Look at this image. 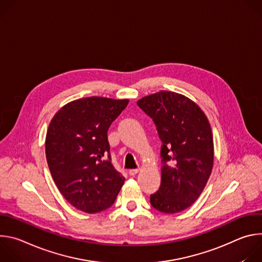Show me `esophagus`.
Here are the masks:
<instances>
[{
  "mask_svg": "<svg viewBox=\"0 0 262 262\" xmlns=\"http://www.w3.org/2000/svg\"><path fill=\"white\" fill-rule=\"evenodd\" d=\"M138 172H139V169H132V170L128 171V173H129L130 176H135Z\"/></svg>",
  "mask_w": 262,
  "mask_h": 262,
  "instance_id": "obj_1",
  "label": "esophagus"
}]
</instances>
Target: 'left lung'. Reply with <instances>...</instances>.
<instances>
[{
    "label": "left lung",
    "instance_id": "1",
    "mask_svg": "<svg viewBox=\"0 0 262 262\" xmlns=\"http://www.w3.org/2000/svg\"><path fill=\"white\" fill-rule=\"evenodd\" d=\"M137 104L154 120L162 141V182L150 203L161 212H180L198 199L211 174L208 119L197 103L171 91L145 96Z\"/></svg>",
    "mask_w": 262,
    "mask_h": 262
}]
</instances>
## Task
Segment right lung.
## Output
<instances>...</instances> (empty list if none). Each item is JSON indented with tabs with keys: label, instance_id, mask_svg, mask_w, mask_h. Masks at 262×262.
<instances>
[{
	"label": "right lung",
	"instance_id": "right-lung-1",
	"mask_svg": "<svg viewBox=\"0 0 262 262\" xmlns=\"http://www.w3.org/2000/svg\"><path fill=\"white\" fill-rule=\"evenodd\" d=\"M127 103L128 99L81 98L62 106L51 120L48 165L60 193L79 210L96 213L108 208L124 183L111 162L107 129Z\"/></svg>",
	"mask_w": 262,
	"mask_h": 262
}]
</instances>
